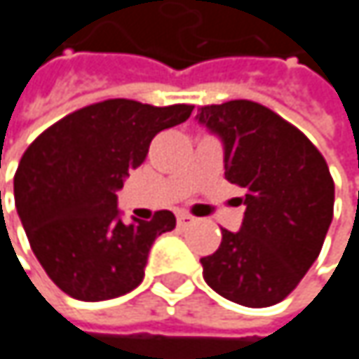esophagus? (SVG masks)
Wrapping results in <instances>:
<instances>
[{
    "label": "esophagus",
    "mask_w": 359,
    "mask_h": 359,
    "mask_svg": "<svg viewBox=\"0 0 359 359\" xmlns=\"http://www.w3.org/2000/svg\"><path fill=\"white\" fill-rule=\"evenodd\" d=\"M191 222H193V216H189V214H179V216H177V224H179V229L189 226Z\"/></svg>",
    "instance_id": "obj_1"
}]
</instances>
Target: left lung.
Returning <instances> with one entry per match:
<instances>
[{
  "instance_id": "left-lung-1",
  "label": "left lung",
  "mask_w": 359,
  "mask_h": 359,
  "mask_svg": "<svg viewBox=\"0 0 359 359\" xmlns=\"http://www.w3.org/2000/svg\"><path fill=\"white\" fill-rule=\"evenodd\" d=\"M197 122L222 141L224 177L245 191L241 229H222L220 248L201 257L203 278L239 306H274L323 250L334 205L328 166L302 130L255 102L203 106Z\"/></svg>"
}]
</instances>
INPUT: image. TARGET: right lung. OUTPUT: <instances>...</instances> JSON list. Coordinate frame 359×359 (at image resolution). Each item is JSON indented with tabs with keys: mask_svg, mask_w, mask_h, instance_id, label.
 <instances>
[{
	"mask_svg": "<svg viewBox=\"0 0 359 359\" xmlns=\"http://www.w3.org/2000/svg\"><path fill=\"white\" fill-rule=\"evenodd\" d=\"M191 111L108 100L68 114L25 151L14 177L16 210L39 264L64 293L104 302L141 285L154 241L177 218L160 210L149 222L124 224L116 191L143 164L151 139Z\"/></svg>",
	"mask_w": 359,
	"mask_h": 359,
	"instance_id": "1",
	"label": "right lung"
}]
</instances>
